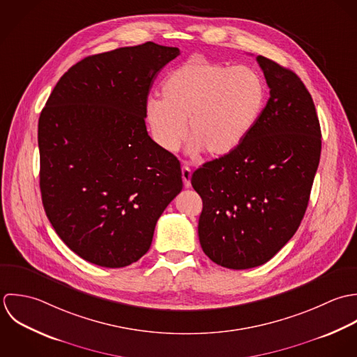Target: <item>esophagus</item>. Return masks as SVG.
Masks as SVG:
<instances>
[{"mask_svg": "<svg viewBox=\"0 0 357 357\" xmlns=\"http://www.w3.org/2000/svg\"><path fill=\"white\" fill-rule=\"evenodd\" d=\"M190 178H192V169L188 165H183L182 167V179H183L185 188H190L192 186Z\"/></svg>", "mask_w": 357, "mask_h": 357, "instance_id": "esophagus-1", "label": "esophagus"}]
</instances>
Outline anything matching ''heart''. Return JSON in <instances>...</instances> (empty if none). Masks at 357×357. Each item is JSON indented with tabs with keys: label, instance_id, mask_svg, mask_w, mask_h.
<instances>
[{
	"label": "heart",
	"instance_id": "heart-1",
	"mask_svg": "<svg viewBox=\"0 0 357 357\" xmlns=\"http://www.w3.org/2000/svg\"><path fill=\"white\" fill-rule=\"evenodd\" d=\"M161 96L149 99L144 107L157 146L175 153L188 135L192 154L203 150L220 157L251 132L264 110L266 88L250 68H229L196 56L165 77Z\"/></svg>",
	"mask_w": 357,
	"mask_h": 357
}]
</instances>
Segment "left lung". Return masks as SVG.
<instances>
[{
	"label": "left lung",
	"instance_id": "left-lung-1",
	"mask_svg": "<svg viewBox=\"0 0 357 357\" xmlns=\"http://www.w3.org/2000/svg\"><path fill=\"white\" fill-rule=\"evenodd\" d=\"M257 61L271 88L265 109L243 142L190 179L203 200L202 248L236 271L264 265L295 234L321 151L316 107L301 78L265 56Z\"/></svg>",
	"mask_w": 357,
	"mask_h": 357
}]
</instances>
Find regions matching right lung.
<instances>
[{
	"mask_svg": "<svg viewBox=\"0 0 357 357\" xmlns=\"http://www.w3.org/2000/svg\"><path fill=\"white\" fill-rule=\"evenodd\" d=\"M179 54L149 41L88 56L61 77L41 112L44 210L63 243L91 264L124 268L141 259L182 190L179 160L144 124L153 81Z\"/></svg>",
	"mask_w": 357,
	"mask_h": 357,
	"instance_id": "add662e5",
	"label": "right lung"
}]
</instances>
